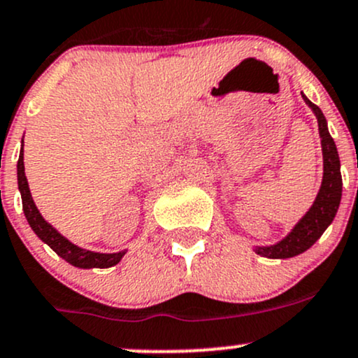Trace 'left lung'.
Wrapping results in <instances>:
<instances>
[{"mask_svg":"<svg viewBox=\"0 0 358 358\" xmlns=\"http://www.w3.org/2000/svg\"><path fill=\"white\" fill-rule=\"evenodd\" d=\"M306 103H309L317 117L319 134H321L322 157H324V176L319 194L314 201L313 208L306 213V217L295 225L290 234L271 248H257L256 252L261 256L275 257V259H285V257L297 256L307 251L310 245L322 236L328 225L331 224L334 215L341 199V172H340V157H338L336 145H334L331 134L326 126V119L322 116L321 109L309 101L306 95H302Z\"/></svg>","mask_w":358,"mask_h":358,"instance_id":"obj_1","label":"left lung"}]
</instances>
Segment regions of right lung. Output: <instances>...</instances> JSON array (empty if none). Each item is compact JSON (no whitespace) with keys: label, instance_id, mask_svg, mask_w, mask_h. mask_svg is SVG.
Masks as SVG:
<instances>
[{"label":"right lung","instance_id":"add662e5","mask_svg":"<svg viewBox=\"0 0 358 358\" xmlns=\"http://www.w3.org/2000/svg\"><path fill=\"white\" fill-rule=\"evenodd\" d=\"M18 189L22 193V205H24V213L29 220L30 227L34 232L41 237L57 256L63 257L64 261L73 264L76 268H109L117 264L121 257L124 256V251L114 252V255H102V252H92L85 249L78 248V245L71 244L70 241L64 239L57 230L52 229L48 222L42 218V215L37 210L36 203H34L32 194H30L29 182L25 178V167H24V148H22L20 157H18Z\"/></svg>","mask_w":358,"mask_h":358}]
</instances>
